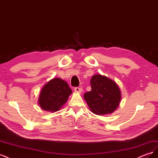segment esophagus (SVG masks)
<instances>
[{"label": "esophagus", "mask_w": 158, "mask_h": 158, "mask_svg": "<svg viewBox=\"0 0 158 158\" xmlns=\"http://www.w3.org/2000/svg\"><path fill=\"white\" fill-rule=\"evenodd\" d=\"M82 90H83V89H82V88H81V87H76V88H74V91L76 92H79V93H81L82 92Z\"/></svg>", "instance_id": "obj_1"}]
</instances>
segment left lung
Instances as JSON below:
<instances>
[{
    "label": "left lung",
    "mask_w": 158,
    "mask_h": 158,
    "mask_svg": "<svg viewBox=\"0 0 158 158\" xmlns=\"http://www.w3.org/2000/svg\"><path fill=\"white\" fill-rule=\"evenodd\" d=\"M90 84L92 90L85 93L84 98L91 111L99 115L113 113L121 98L117 84L100 74L93 76Z\"/></svg>",
    "instance_id": "left-lung-1"
}]
</instances>
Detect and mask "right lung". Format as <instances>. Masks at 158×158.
Wrapping results in <instances>:
<instances>
[{"mask_svg":"<svg viewBox=\"0 0 158 158\" xmlns=\"http://www.w3.org/2000/svg\"><path fill=\"white\" fill-rule=\"evenodd\" d=\"M72 89L65 81L54 78L46 84L40 95L39 104L45 111L55 112L66 102Z\"/></svg>","mask_w":158,"mask_h":158,"instance_id":"obj_1","label":"right lung"}]
</instances>
